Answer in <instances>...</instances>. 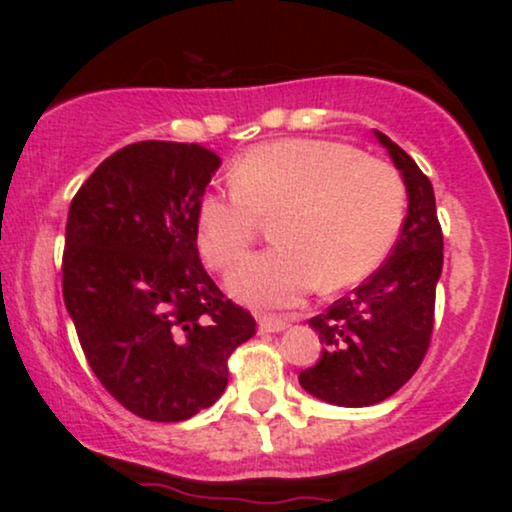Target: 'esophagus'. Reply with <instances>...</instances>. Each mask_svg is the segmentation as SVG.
<instances>
[{
  "instance_id": "1",
  "label": "esophagus",
  "mask_w": 512,
  "mask_h": 512,
  "mask_svg": "<svg viewBox=\"0 0 512 512\" xmlns=\"http://www.w3.org/2000/svg\"><path fill=\"white\" fill-rule=\"evenodd\" d=\"M291 325L289 317H281V315H262L260 317V330L262 332H281Z\"/></svg>"
}]
</instances>
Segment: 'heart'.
Returning <instances> with one entry per match:
<instances>
[{"instance_id": "1", "label": "heart", "mask_w": 512, "mask_h": 512, "mask_svg": "<svg viewBox=\"0 0 512 512\" xmlns=\"http://www.w3.org/2000/svg\"><path fill=\"white\" fill-rule=\"evenodd\" d=\"M231 182L199 199L197 243L211 269L231 272L262 219H276L279 245L231 279L240 298L260 305L361 284L390 255L407 214V187L390 163L325 139L252 146L233 163Z\"/></svg>"}]
</instances>
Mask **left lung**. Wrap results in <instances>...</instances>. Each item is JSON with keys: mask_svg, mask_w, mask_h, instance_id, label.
<instances>
[{"mask_svg": "<svg viewBox=\"0 0 512 512\" xmlns=\"http://www.w3.org/2000/svg\"><path fill=\"white\" fill-rule=\"evenodd\" d=\"M375 137L402 170L409 207L390 257L351 296L308 320L325 349L298 383L337 407L383 402L419 370L431 346L443 272V228L431 180L383 132Z\"/></svg>", "mask_w": 512, "mask_h": 512, "instance_id": "1", "label": "left lung"}]
</instances>
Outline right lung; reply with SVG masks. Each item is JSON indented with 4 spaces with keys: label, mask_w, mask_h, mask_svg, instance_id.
Returning a JSON list of instances; mask_svg holds the SVG:
<instances>
[{
    "label": "right lung",
    "mask_w": 512,
    "mask_h": 512,
    "mask_svg": "<svg viewBox=\"0 0 512 512\" xmlns=\"http://www.w3.org/2000/svg\"><path fill=\"white\" fill-rule=\"evenodd\" d=\"M219 163L199 144H129L69 204L64 305L93 375L146 421L211 407L228 358L255 334L199 260L197 207Z\"/></svg>",
    "instance_id": "add662e5"
}]
</instances>
